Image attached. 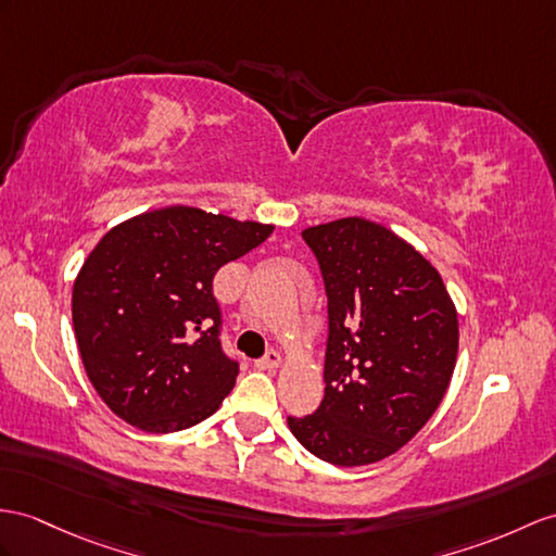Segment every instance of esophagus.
<instances>
[{
    "label": "esophagus",
    "mask_w": 556,
    "mask_h": 556,
    "mask_svg": "<svg viewBox=\"0 0 556 556\" xmlns=\"http://www.w3.org/2000/svg\"><path fill=\"white\" fill-rule=\"evenodd\" d=\"M280 363H282V358H280L278 351L270 349L268 354H266L264 358L256 361L254 365H256V368H260V370H276V368H280Z\"/></svg>",
    "instance_id": "esophagus-1"
}]
</instances>
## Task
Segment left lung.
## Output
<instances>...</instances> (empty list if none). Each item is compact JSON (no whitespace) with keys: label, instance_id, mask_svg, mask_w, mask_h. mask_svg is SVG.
Listing matches in <instances>:
<instances>
[{"label":"left lung","instance_id":"8db88e82","mask_svg":"<svg viewBox=\"0 0 556 556\" xmlns=\"http://www.w3.org/2000/svg\"><path fill=\"white\" fill-rule=\"evenodd\" d=\"M328 294L325 396L288 417L337 467L394 455L437 413L457 358V311L439 270L382 224L346 216L302 231Z\"/></svg>","mask_w":556,"mask_h":556}]
</instances>
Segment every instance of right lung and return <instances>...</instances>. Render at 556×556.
Masks as SVG:
<instances>
[{
  "instance_id": "1",
  "label": "right lung",
  "mask_w": 556,
  "mask_h": 556,
  "mask_svg": "<svg viewBox=\"0 0 556 556\" xmlns=\"http://www.w3.org/2000/svg\"><path fill=\"white\" fill-rule=\"evenodd\" d=\"M274 226L174 205L111 228L73 286V325L89 382L117 417L169 434L231 394L212 280Z\"/></svg>"
}]
</instances>
